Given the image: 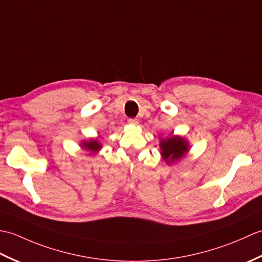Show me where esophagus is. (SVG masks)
I'll return each instance as SVG.
<instances>
[{"mask_svg":"<svg viewBox=\"0 0 262 262\" xmlns=\"http://www.w3.org/2000/svg\"><path fill=\"white\" fill-rule=\"evenodd\" d=\"M128 124L136 126L138 124V119H136V118H129V119H128Z\"/></svg>","mask_w":262,"mask_h":262,"instance_id":"obj_1","label":"esophagus"}]
</instances>
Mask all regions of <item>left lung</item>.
I'll return each instance as SVG.
<instances>
[{"label": "left lung", "mask_w": 262, "mask_h": 262, "mask_svg": "<svg viewBox=\"0 0 262 262\" xmlns=\"http://www.w3.org/2000/svg\"><path fill=\"white\" fill-rule=\"evenodd\" d=\"M160 148L162 158L170 164L185 157L189 149V143L180 136H171L161 140Z\"/></svg>", "instance_id": "8db88e82"}]
</instances>
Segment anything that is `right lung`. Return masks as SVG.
I'll use <instances>...</instances> for the list:
<instances>
[{
    "label": "right lung",
    "instance_id": "1",
    "mask_svg": "<svg viewBox=\"0 0 262 262\" xmlns=\"http://www.w3.org/2000/svg\"><path fill=\"white\" fill-rule=\"evenodd\" d=\"M82 147L89 149V151L98 152L99 149L101 148V144H100L99 141H97V140H91V141H89V142H83Z\"/></svg>",
    "mask_w": 262,
    "mask_h": 262
}]
</instances>
